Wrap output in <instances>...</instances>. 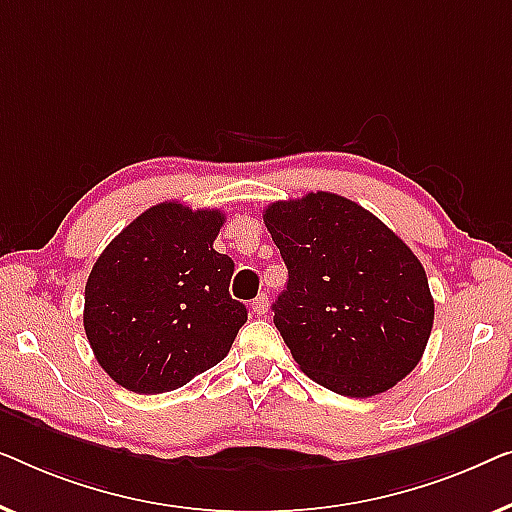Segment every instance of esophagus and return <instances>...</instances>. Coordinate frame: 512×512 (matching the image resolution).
<instances>
[{
    "label": "esophagus",
    "mask_w": 512,
    "mask_h": 512,
    "mask_svg": "<svg viewBox=\"0 0 512 512\" xmlns=\"http://www.w3.org/2000/svg\"><path fill=\"white\" fill-rule=\"evenodd\" d=\"M253 311H255L257 315H264L266 311H269V297H266V294H259V297H255V301H253Z\"/></svg>",
    "instance_id": "1"
}]
</instances>
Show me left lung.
<instances>
[{
	"label": "left lung",
	"instance_id": "obj_1",
	"mask_svg": "<svg viewBox=\"0 0 512 512\" xmlns=\"http://www.w3.org/2000/svg\"><path fill=\"white\" fill-rule=\"evenodd\" d=\"M287 266L273 325L308 378L343 397H373L408 376L434 325L427 273L390 227L331 192L264 211Z\"/></svg>",
	"mask_w": 512,
	"mask_h": 512
}]
</instances>
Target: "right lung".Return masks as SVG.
Returning <instances> with one entry per match:
<instances>
[{"label": "right lung", "instance_id": "add662e5", "mask_svg": "<svg viewBox=\"0 0 512 512\" xmlns=\"http://www.w3.org/2000/svg\"><path fill=\"white\" fill-rule=\"evenodd\" d=\"M222 222L215 208L164 201L129 222L92 266L85 334L125 390H178L222 362L246 325V306L229 294L232 257L213 248Z\"/></svg>", "mask_w": 512, "mask_h": 512}]
</instances>
